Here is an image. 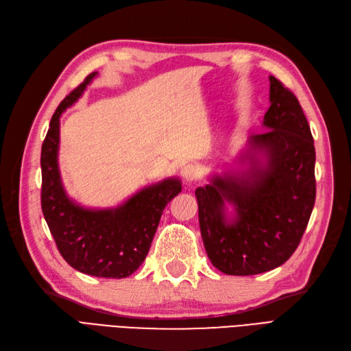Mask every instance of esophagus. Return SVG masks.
Returning a JSON list of instances; mask_svg holds the SVG:
<instances>
[{
  "mask_svg": "<svg viewBox=\"0 0 351 351\" xmlns=\"http://www.w3.org/2000/svg\"><path fill=\"white\" fill-rule=\"evenodd\" d=\"M182 176L186 180V182H193V180L197 177V168L193 164H186L182 168Z\"/></svg>",
  "mask_w": 351,
  "mask_h": 351,
  "instance_id": "obj_1",
  "label": "esophagus"
}]
</instances>
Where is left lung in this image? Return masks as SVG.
<instances>
[{
    "label": "left lung",
    "mask_w": 351,
    "mask_h": 351,
    "mask_svg": "<svg viewBox=\"0 0 351 351\" xmlns=\"http://www.w3.org/2000/svg\"><path fill=\"white\" fill-rule=\"evenodd\" d=\"M269 104L265 132L249 136L232 164L195 192L208 258L227 275L289 261L315 205V146L300 104L274 76Z\"/></svg>",
    "instance_id": "left-lung-1"
}]
</instances>
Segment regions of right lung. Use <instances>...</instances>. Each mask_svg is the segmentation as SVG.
<instances>
[{
  "mask_svg": "<svg viewBox=\"0 0 351 351\" xmlns=\"http://www.w3.org/2000/svg\"><path fill=\"white\" fill-rule=\"evenodd\" d=\"M97 76L90 73L52 115L40 152L42 212L70 267L92 277L125 278L143 263L167 204L182 192V180L164 178L112 208L82 206L67 195L58 165L60 119Z\"/></svg>",
  "mask_w": 351,
  "mask_h": 351,
  "instance_id": "add662e5",
  "label": "right lung"
}]
</instances>
